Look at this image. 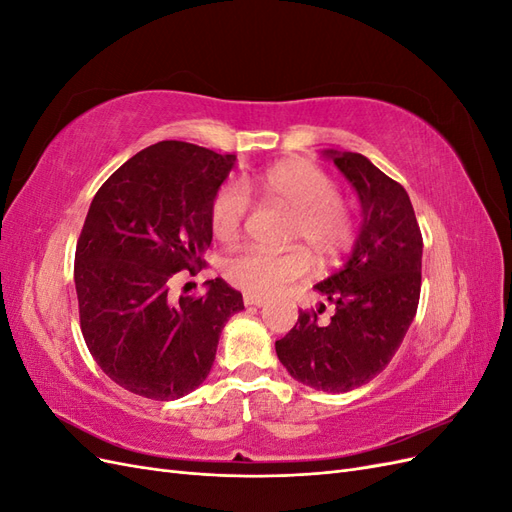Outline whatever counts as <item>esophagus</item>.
Segmentation results:
<instances>
[{
    "mask_svg": "<svg viewBox=\"0 0 512 512\" xmlns=\"http://www.w3.org/2000/svg\"><path fill=\"white\" fill-rule=\"evenodd\" d=\"M243 303L245 305H256V307H262L267 303L265 297H258V294H243Z\"/></svg>",
    "mask_w": 512,
    "mask_h": 512,
    "instance_id": "esophagus-1",
    "label": "esophagus"
}]
</instances>
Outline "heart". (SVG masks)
I'll return each instance as SVG.
<instances>
[{
	"instance_id": "heart-1",
	"label": "heart",
	"mask_w": 512,
	"mask_h": 512,
	"mask_svg": "<svg viewBox=\"0 0 512 512\" xmlns=\"http://www.w3.org/2000/svg\"><path fill=\"white\" fill-rule=\"evenodd\" d=\"M258 190L269 205L290 213L286 245L305 246L318 260H333L348 252L356 222L352 207L337 194V183L312 162L292 160L267 168L258 177ZM250 215V196L237 181L215 192L209 224L220 241H235ZM307 252L300 247L286 252H265L247 247L224 262L226 280L250 294H275L309 273Z\"/></svg>"
}]
</instances>
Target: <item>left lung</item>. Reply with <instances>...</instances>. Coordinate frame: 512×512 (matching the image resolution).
Listing matches in <instances>:
<instances>
[{
    "label": "left lung",
    "mask_w": 512,
    "mask_h": 512,
    "mask_svg": "<svg viewBox=\"0 0 512 512\" xmlns=\"http://www.w3.org/2000/svg\"><path fill=\"white\" fill-rule=\"evenodd\" d=\"M354 185L363 226L346 265L316 290L333 303V316L301 312L275 342L288 374L312 389L348 393L391 363L416 316L421 297L423 237L404 185L361 153L327 151Z\"/></svg>",
    "instance_id": "obj_1"
}]
</instances>
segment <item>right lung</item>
<instances>
[{
    "instance_id": "right-lung-1",
    "label": "right lung",
    "mask_w": 512,
    "mask_h": 512,
    "mask_svg": "<svg viewBox=\"0 0 512 512\" xmlns=\"http://www.w3.org/2000/svg\"><path fill=\"white\" fill-rule=\"evenodd\" d=\"M232 153L183 141L138 151L96 192L76 241L74 284L85 344L104 374L147 399H179L209 376L220 333L243 309L222 277L175 299L179 271L207 267L209 209Z\"/></svg>"
}]
</instances>
